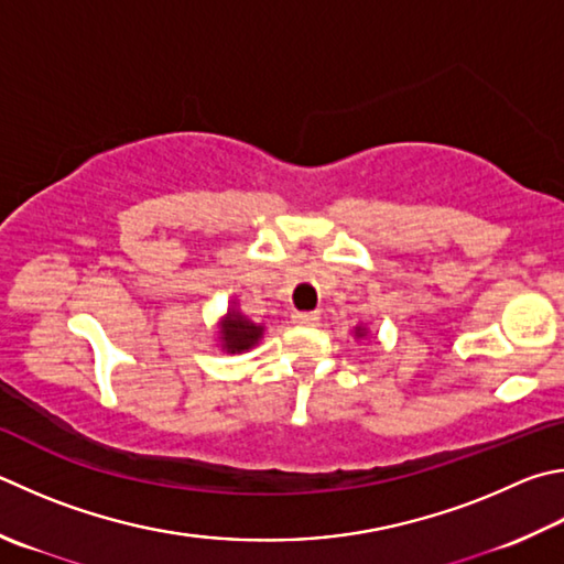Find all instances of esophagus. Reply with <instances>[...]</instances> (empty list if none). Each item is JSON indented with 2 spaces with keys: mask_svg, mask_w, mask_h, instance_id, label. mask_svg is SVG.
Returning <instances> with one entry per match:
<instances>
[{
  "mask_svg": "<svg viewBox=\"0 0 564 564\" xmlns=\"http://www.w3.org/2000/svg\"><path fill=\"white\" fill-rule=\"evenodd\" d=\"M321 321V313L308 311V313H293V323L295 325H317Z\"/></svg>",
  "mask_w": 564,
  "mask_h": 564,
  "instance_id": "34e87169",
  "label": "esophagus"
}]
</instances>
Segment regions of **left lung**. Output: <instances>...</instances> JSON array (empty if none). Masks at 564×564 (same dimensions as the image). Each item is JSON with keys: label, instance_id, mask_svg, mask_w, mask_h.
<instances>
[{"label": "left lung", "instance_id": "1", "mask_svg": "<svg viewBox=\"0 0 564 564\" xmlns=\"http://www.w3.org/2000/svg\"><path fill=\"white\" fill-rule=\"evenodd\" d=\"M352 333H355V340H365V337L370 335V327L360 323V325H355V330H352Z\"/></svg>", "mask_w": 564, "mask_h": 564}]
</instances>
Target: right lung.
Returning <instances> with one entry per match:
<instances>
[{"mask_svg":"<svg viewBox=\"0 0 564 564\" xmlns=\"http://www.w3.org/2000/svg\"><path fill=\"white\" fill-rule=\"evenodd\" d=\"M263 333H265V325L253 323L251 317L243 315L237 308V303L231 301L227 313H224L221 321L217 323V345L221 347V352L241 355L259 345Z\"/></svg>","mask_w":564,"mask_h":564,"instance_id":"1","label":"right lung"}]
</instances>
